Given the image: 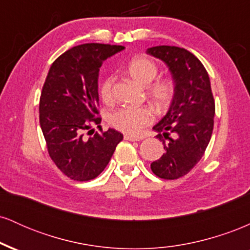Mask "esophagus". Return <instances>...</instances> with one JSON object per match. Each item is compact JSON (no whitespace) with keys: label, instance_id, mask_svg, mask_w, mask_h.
<instances>
[{"label":"esophagus","instance_id":"1","mask_svg":"<svg viewBox=\"0 0 250 250\" xmlns=\"http://www.w3.org/2000/svg\"><path fill=\"white\" fill-rule=\"evenodd\" d=\"M125 140H128V141H141L142 137L131 136V135H125Z\"/></svg>","mask_w":250,"mask_h":250}]
</instances>
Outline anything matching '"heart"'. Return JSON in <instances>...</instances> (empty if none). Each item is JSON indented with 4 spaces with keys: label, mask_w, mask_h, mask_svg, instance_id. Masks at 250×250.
Returning <instances> with one entry per match:
<instances>
[{
    "label": "heart",
    "mask_w": 250,
    "mask_h": 250,
    "mask_svg": "<svg viewBox=\"0 0 250 250\" xmlns=\"http://www.w3.org/2000/svg\"><path fill=\"white\" fill-rule=\"evenodd\" d=\"M157 65L148 57H134L127 65V74L135 82L146 87L148 99L159 109H166L173 101L174 85L169 80L151 82L157 75ZM114 77L108 76L100 85V96L104 102L113 99ZM154 121V111L149 107H123L109 116V123L117 130L128 135H139Z\"/></svg>",
    "instance_id": "b5f03b06"
}]
</instances>
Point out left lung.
<instances>
[{"label": "left lung", "instance_id": "obj_1", "mask_svg": "<svg viewBox=\"0 0 250 250\" xmlns=\"http://www.w3.org/2000/svg\"><path fill=\"white\" fill-rule=\"evenodd\" d=\"M147 54L168 65L174 81L168 113L153 128L166 153L150 168L160 179L176 180L196 166L210 141L215 115L210 81L200 60L185 48L157 45Z\"/></svg>", "mask_w": 250, "mask_h": 250}]
</instances>
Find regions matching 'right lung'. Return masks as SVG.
<instances>
[{
	"mask_svg": "<svg viewBox=\"0 0 250 250\" xmlns=\"http://www.w3.org/2000/svg\"><path fill=\"white\" fill-rule=\"evenodd\" d=\"M122 45L84 43L63 53L51 64L40 97V125L56 167L74 181L99 176L123 135L115 129L85 138L99 127V71Z\"/></svg>",
	"mask_w": 250,
	"mask_h": 250,
	"instance_id": "1",
	"label": "right lung"
}]
</instances>
